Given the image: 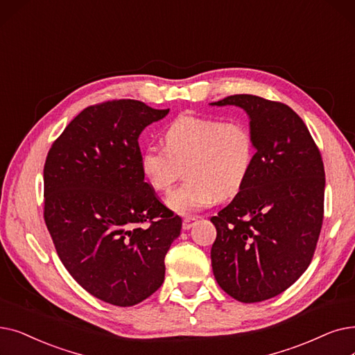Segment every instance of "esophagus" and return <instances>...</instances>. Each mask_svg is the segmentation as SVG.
Listing matches in <instances>:
<instances>
[{"mask_svg": "<svg viewBox=\"0 0 355 355\" xmlns=\"http://www.w3.org/2000/svg\"><path fill=\"white\" fill-rule=\"evenodd\" d=\"M196 222H197V218H194V216H189V218H184V220H182V229H184V230L191 229Z\"/></svg>", "mask_w": 355, "mask_h": 355, "instance_id": "1", "label": "esophagus"}]
</instances>
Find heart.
<instances>
[{"mask_svg": "<svg viewBox=\"0 0 355 355\" xmlns=\"http://www.w3.org/2000/svg\"><path fill=\"white\" fill-rule=\"evenodd\" d=\"M255 162V139L243 121L182 114L164 130V146L148 145L139 168L152 190L173 186L186 165L187 180L169 193L165 205L178 214H191L234 196L248 180Z\"/></svg>", "mask_w": 355, "mask_h": 355, "instance_id": "obj_1", "label": "heart"}]
</instances>
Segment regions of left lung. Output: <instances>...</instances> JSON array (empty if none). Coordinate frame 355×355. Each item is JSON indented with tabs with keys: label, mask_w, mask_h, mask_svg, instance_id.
I'll return each mask as SVG.
<instances>
[{
	"label": "left lung",
	"mask_w": 355,
	"mask_h": 355,
	"mask_svg": "<svg viewBox=\"0 0 355 355\" xmlns=\"http://www.w3.org/2000/svg\"><path fill=\"white\" fill-rule=\"evenodd\" d=\"M211 105L248 114L255 162L243 187L213 216L214 279L255 303L280 295L309 267L323 219L325 169L303 120L288 105L236 94Z\"/></svg>",
	"instance_id": "left-lung-1"
}]
</instances>
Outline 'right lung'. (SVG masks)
Masks as SVG:
<instances>
[{
    "instance_id": "right-lung-1",
    "label": "right lung",
    "mask_w": 355,
    "mask_h": 355,
    "mask_svg": "<svg viewBox=\"0 0 355 355\" xmlns=\"http://www.w3.org/2000/svg\"><path fill=\"white\" fill-rule=\"evenodd\" d=\"M137 100L89 105L44 162V222L73 280L114 306L141 303L164 283L182 220L145 182L137 139L164 119Z\"/></svg>"
}]
</instances>
